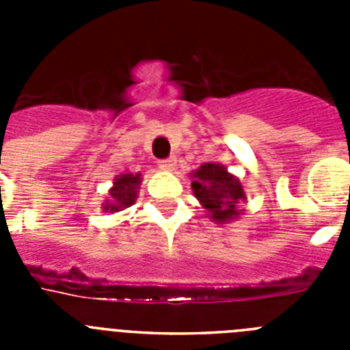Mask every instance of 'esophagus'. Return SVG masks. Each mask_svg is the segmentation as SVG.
I'll use <instances>...</instances> for the list:
<instances>
[{"mask_svg":"<svg viewBox=\"0 0 350 350\" xmlns=\"http://www.w3.org/2000/svg\"><path fill=\"white\" fill-rule=\"evenodd\" d=\"M159 166L163 170H166V172H173V170H175V166H177V159H175V157L163 159V161H159Z\"/></svg>","mask_w":350,"mask_h":350,"instance_id":"34e87169","label":"esophagus"}]
</instances>
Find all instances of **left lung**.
<instances>
[{
	"mask_svg": "<svg viewBox=\"0 0 350 350\" xmlns=\"http://www.w3.org/2000/svg\"><path fill=\"white\" fill-rule=\"evenodd\" d=\"M189 177L193 178L191 187L194 196L206 208L210 221L228 224L243 215V210L238 206L247 200L242 182L221 163H205L191 172Z\"/></svg>",
	"mask_w": 350,
	"mask_h": 350,
	"instance_id": "1",
	"label": "left lung"
}]
</instances>
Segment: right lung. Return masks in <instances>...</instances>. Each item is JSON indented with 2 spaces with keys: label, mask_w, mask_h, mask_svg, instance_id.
Masks as SVG:
<instances>
[{
  "label": "right lung",
  "mask_w": 350,
  "mask_h": 350,
  "mask_svg": "<svg viewBox=\"0 0 350 350\" xmlns=\"http://www.w3.org/2000/svg\"><path fill=\"white\" fill-rule=\"evenodd\" d=\"M142 184V173H120L113 178L112 187L108 189V198L101 203V208L105 212L116 213L119 210H124L137 202L138 189Z\"/></svg>",
  "instance_id": "obj_1"
}]
</instances>
